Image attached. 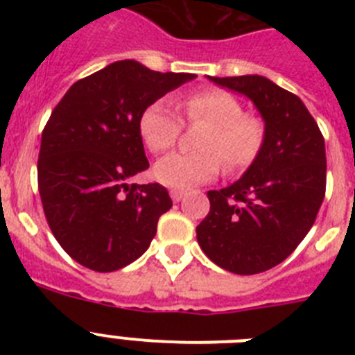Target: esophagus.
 <instances>
[{
    "label": "esophagus",
    "mask_w": 355,
    "mask_h": 355,
    "mask_svg": "<svg viewBox=\"0 0 355 355\" xmlns=\"http://www.w3.org/2000/svg\"><path fill=\"white\" fill-rule=\"evenodd\" d=\"M184 193L187 192H184V190H180V188H171V197L174 202H180V200L184 197Z\"/></svg>",
    "instance_id": "obj_1"
}]
</instances>
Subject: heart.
<instances>
[{
  "instance_id": "obj_1",
  "label": "heart",
  "mask_w": 355,
  "mask_h": 355,
  "mask_svg": "<svg viewBox=\"0 0 355 355\" xmlns=\"http://www.w3.org/2000/svg\"><path fill=\"white\" fill-rule=\"evenodd\" d=\"M188 122H202L206 130L197 139L196 153H172L155 165L156 180L172 188H190L208 183L220 172L250 167L265 144V122L243 114V106L233 94L220 89L190 92L181 99ZM183 122L167 99L150 103L139 119V133L150 153L171 149L181 133Z\"/></svg>"
}]
</instances>
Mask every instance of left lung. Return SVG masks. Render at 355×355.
Masks as SVG:
<instances>
[{
	"mask_svg": "<svg viewBox=\"0 0 355 355\" xmlns=\"http://www.w3.org/2000/svg\"><path fill=\"white\" fill-rule=\"evenodd\" d=\"M209 81L243 94L265 121V144L240 180L209 190L197 225L200 249L224 270L252 275L279 265L304 240L325 197V142L295 94L265 76Z\"/></svg>",
	"mask_w": 355,
	"mask_h": 355,
	"instance_id": "left-lung-1",
	"label": "left lung"
}]
</instances>
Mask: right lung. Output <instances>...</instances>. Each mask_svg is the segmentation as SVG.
Segmentation results:
<instances>
[{"mask_svg":"<svg viewBox=\"0 0 355 355\" xmlns=\"http://www.w3.org/2000/svg\"><path fill=\"white\" fill-rule=\"evenodd\" d=\"M193 78L114 62L76 81L55 106L40 142L39 192L56 241L74 261L114 272L150 245L172 200L159 183H130L149 168L139 119Z\"/></svg>","mask_w":355,"mask_h":355,"instance_id":"1","label":"right lung"}]
</instances>
